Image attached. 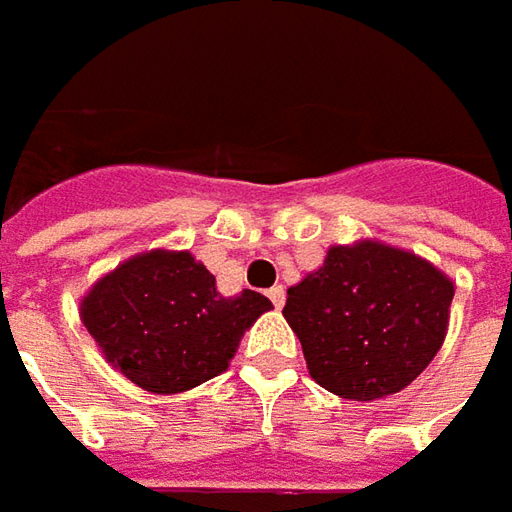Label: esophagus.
<instances>
[{
    "mask_svg": "<svg viewBox=\"0 0 512 512\" xmlns=\"http://www.w3.org/2000/svg\"><path fill=\"white\" fill-rule=\"evenodd\" d=\"M266 295H269V300L275 303V309H280V306H283V300H286V292H283V286H272V289H269Z\"/></svg>",
    "mask_w": 512,
    "mask_h": 512,
    "instance_id": "34e87169",
    "label": "esophagus"
}]
</instances>
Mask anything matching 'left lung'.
I'll list each match as a JSON object with an SVG mask.
<instances>
[{
    "mask_svg": "<svg viewBox=\"0 0 512 512\" xmlns=\"http://www.w3.org/2000/svg\"><path fill=\"white\" fill-rule=\"evenodd\" d=\"M453 280L424 257L378 240L332 246L286 292L283 318L309 375L349 401L401 392L444 344Z\"/></svg>",
    "mask_w": 512,
    "mask_h": 512,
    "instance_id": "left-lung-1",
    "label": "left lung"
}]
</instances>
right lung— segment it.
I'll use <instances>...</instances> for the list:
<instances>
[{
    "label": "right lung",
    "instance_id": "add662e5",
    "mask_svg": "<svg viewBox=\"0 0 512 512\" xmlns=\"http://www.w3.org/2000/svg\"><path fill=\"white\" fill-rule=\"evenodd\" d=\"M269 309L272 300L252 289L223 298L191 252L154 249L97 280L79 315L131 384L174 395L226 372L243 332Z\"/></svg>",
    "mask_w": 512,
    "mask_h": 512
}]
</instances>
